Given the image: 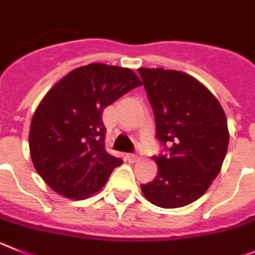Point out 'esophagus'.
<instances>
[{"label":"esophagus","mask_w":255,"mask_h":255,"mask_svg":"<svg viewBox=\"0 0 255 255\" xmlns=\"http://www.w3.org/2000/svg\"><path fill=\"white\" fill-rule=\"evenodd\" d=\"M127 157H128V160H129V161H132V162L137 161V160L139 159V156L137 155V153H128Z\"/></svg>","instance_id":"34e87169"}]
</instances>
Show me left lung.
I'll use <instances>...</instances> for the list:
<instances>
[{"mask_svg": "<svg viewBox=\"0 0 255 255\" xmlns=\"http://www.w3.org/2000/svg\"><path fill=\"white\" fill-rule=\"evenodd\" d=\"M155 116L157 138L169 155L155 156L157 176L142 184L152 205L178 208L197 201L211 187L228 152V119L205 85L188 73L138 68Z\"/></svg>", "mask_w": 255, "mask_h": 255, "instance_id": "left-lung-1", "label": "left lung"}]
</instances>
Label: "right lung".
Listing matches in <instances>:
<instances>
[{
    "label": "right lung",
    "mask_w": 255,
    "mask_h": 255,
    "mask_svg": "<svg viewBox=\"0 0 255 255\" xmlns=\"http://www.w3.org/2000/svg\"><path fill=\"white\" fill-rule=\"evenodd\" d=\"M141 85L129 68L90 63L71 71L45 94L31 119L29 147L35 170L56 193L88 198L122 165L105 150L102 113Z\"/></svg>",
    "instance_id": "1"
}]
</instances>
